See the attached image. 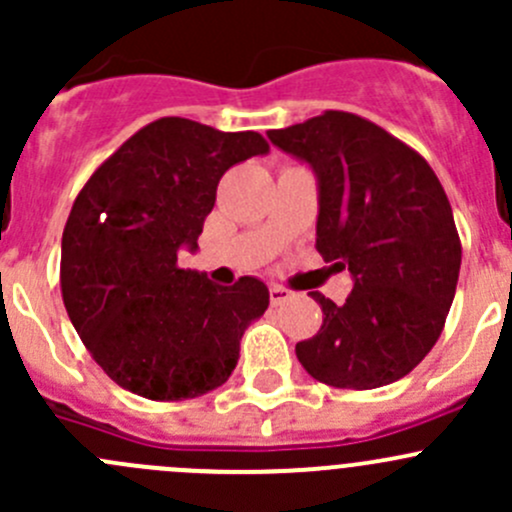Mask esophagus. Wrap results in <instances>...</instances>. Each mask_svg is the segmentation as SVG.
<instances>
[{"mask_svg":"<svg viewBox=\"0 0 512 512\" xmlns=\"http://www.w3.org/2000/svg\"><path fill=\"white\" fill-rule=\"evenodd\" d=\"M270 299H272V304H275V307H277V304L287 302V299H289V292H287L285 287L272 285V287H270Z\"/></svg>","mask_w":512,"mask_h":512,"instance_id":"obj_1","label":"esophagus"}]
</instances>
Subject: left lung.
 <instances>
[{
  "instance_id": "obj_1",
  "label": "left lung",
  "mask_w": 512,
  "mask_h": 512,
  "mask_svg": "<svg viewBox=\"0 0 512 512\" xmlns=\"http://www.w3.org/2000/svg\"><path fill=\"white\" fill-rule=\"evenodd\" d=\"M317 178V250L354 289L322 307V329L297 344L299 364L334 389H379L431 352L461 272L453 210L436 173L376 123L327 111L267 131Z\"/></svg>"
}]
</instances>
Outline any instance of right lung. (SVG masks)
<instances>
[{"label":"right lung","instance_id":"right-lung-1","mask_svg":"<svg viewBox=\"0 0 512 512\" xmlns=\"http://www.w3.org/2000/svg\"><path fill=\"white\" fill-rule=\"evenodd\" d=\"M267 153L255 131L160 118L76 198L61 237L66 312L96 364L131 394L183 401L230 379L270 289L257 277L215 285L205 272L180 270L178 252L198 250L225 170Z\"/></svg>","mask_w":512,"mask_h":512}]
</instances>
